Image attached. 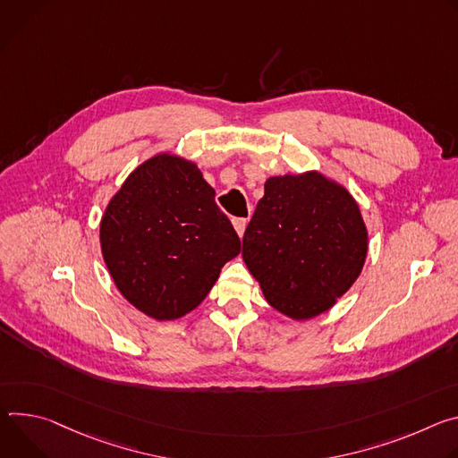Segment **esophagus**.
Masks as SVG:
<instances>
[{"label":"esophagus","mask_w":458,"mask_h":458,"mask_svg":"<svg viewBox=\"0 0 458 458\" xmlns=\"http://www.w3.org/2000/svg\"><path fill=\"white\" fill-rule=\"evenodd\" d=\"M233 225H234V231L238 233V236L242 238L243 233H245V227H247V220L245 218H234Z\"/></svg>","instance_id":"1"}]
</instances>
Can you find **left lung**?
Wrapping results in <instances>:
<instances>
[{
    "mask_svg": "<svg viewBox=\"0 0 458 458\" xmlns=\"http://www.w3.org/2000/svg\"><path fill=\"white\" fill-rule=\"evenodd\" d=\"M366 255L359 203L318 171L266 182L242 249L269 306L293 320L331 310L362 273Z\"/></svg>",
    "mask_w": 458,
    "mask_h": 458,
    "instance_id": "obj_1",
    "label": "left lung"
}]
</instances>
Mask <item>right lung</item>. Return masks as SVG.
I'll return each mask as SVG.
<instances>
[{
	"label": "right lung",
	"mask_w": 458,
	"mask_h": 458,
	"mask_svg": "<svg viewBox=\"0 0 458 458\" xmlns=\"http://www.w3.org/2000/svg\"><path fill=\"white\" fill-rule=\"evenodd\" d=\"M106 266L127 301L155 320L196 310L240 238L196 164L162 152L138 165L101 216Z\"/></svg>",
	"instance_id": "1"
}]
</instances>
